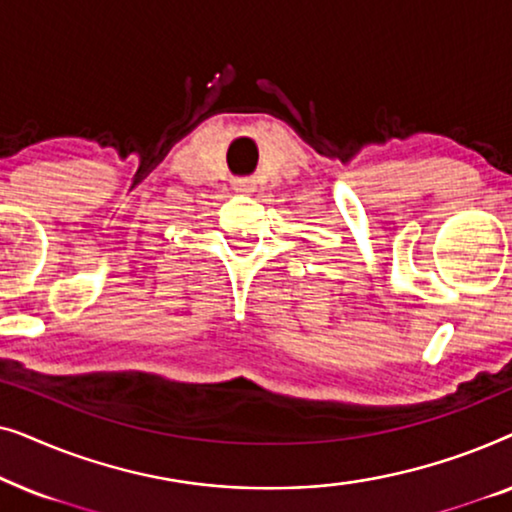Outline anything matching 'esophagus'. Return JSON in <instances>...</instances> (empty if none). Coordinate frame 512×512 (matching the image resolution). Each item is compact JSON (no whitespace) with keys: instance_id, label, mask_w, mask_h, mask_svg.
Here are the masks:
<instances>
[{"instance_id":"obj_1","label":"esophagus","mask_w":512,"mask_h":512,"mask_svg":"<svg viewBox=\"0 0 512 512\" xmlns=\"http://www.w3.org/2000/svg\"><path fill=\"white\" fill-rule=\"evenodd\" d=\"M233 186H235V191H240V193H251L256 188V181L254 179H235Z\"/></svg>"}]
</instances>
